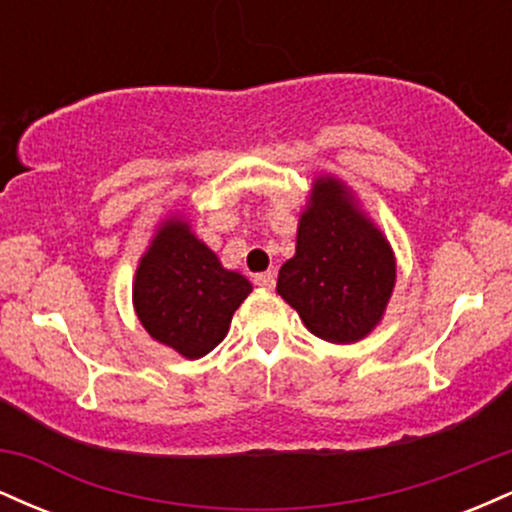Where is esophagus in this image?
I'll return each instance as SVG.
<instances>
[{
    "instance_id": "obj_1",
    "label": "esophagus",
    "mask_w": 512,
    "mask_h": 512,
    "mask_svg": "<svg viewBox=\"0 0 512 512\" xmlns=\"http://www.w3.org/2000/svg\"><path fill=\"white\" fill-rule=\"evenodd\" d=\"M255 284L260 286V289L272 291V289H274V284H276V272H272V269H269V272L257 274V276H255Z\"/></svg>"
}]
</instances>
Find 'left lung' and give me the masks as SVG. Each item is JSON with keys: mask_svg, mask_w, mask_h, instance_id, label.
<instances>
[{"mask_svg": "<svg viewBox=\"0 0 512 512\" xmlns=\"http://www.w3.org/2000/svg\"><path fill=\"white\" fill-rule=\"evenodd\" d=\"M392 289L395 257L383 233L354 207L342 182L317 178L276 293L315 337L351 344L378 325Z\"/></svg>", "mask_w": 512, "mask_h": 512, "instance_id": "obj_1", "label": "left lung"}]
</instances>
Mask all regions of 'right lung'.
<instances>
[{
  "label": "right lung",
  "mask_w": 512,
  "mask_h": 512,
  "mask_svg": "<svg viewBox=\"0 0 512 512\" xmlns=\"http://www.w3.org/2000/svg\"><path fill=\"white\" fill-rule=\"evenodd\" d=\"M252 291L243 274L190 233L185 221L163 223L134 279V310L156 342L187 358L209 354Z\"/></svg>",
  "instance_id": "obj_1"
}]
</instances>
